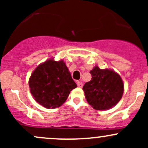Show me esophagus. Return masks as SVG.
Here are the masks:
<instances>
[{"label":"esophagus","mask_w":148,"mask_h":148,"mask_svg":"<svg viewBox=\"0 0 148 148\" xmlns=\"http://www.w3.org/2000/svg\"><path fill=\"white\" fill-rule=\"evenodd\" d=\"M76 84H77L78 87H79V88H82L83 87V84L81 82H80V81H78Z\"/></svg>","instance_id":"esophagus-1"}]
</instances>
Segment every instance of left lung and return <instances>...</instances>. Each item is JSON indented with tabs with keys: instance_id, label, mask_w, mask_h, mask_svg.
<instances>
[{
	"instance_id": "obj_1",
	"label": "left lung",
	"mask_w": 148,
	"mask_h": 148,
	"mask_svg": "<svg viewBox=\"0 0 148 148\" xmlns=\"http://www.w3.org/2000/svg\"><path fill=\"white\" fill-rule=\"evenodd\" d=\"M90 73L92 79L83 87L88 103L96 110H108L115 106L124 92L120 76L111 69H101L97 66Z\"/></svg>"
}]
</instances>
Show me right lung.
Instances as JSON below:
<instances>
[{
  "label": "right lung",
  "mask_w": 148,
  "mask_h": 148,
  "mask_svg": "<svg viewBox=\"0 0 148 148\" xmlns=\"http://www.w3.org/2000/svg\"><path fill=\"white\" fill-rule=\"evenodd\" d=\"M30 90L37 103L47 108L60 107L77 87L63 60L49 59L39 64L29 79Z\"/></svg>",
  "instance_id": "right-lung-1"
}]
</instances>
